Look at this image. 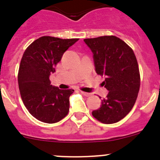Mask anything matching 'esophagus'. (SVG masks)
<instances>
[{
    "label": "esophagus",
    "instance_id": "34e87169",
    "mask_svg": "<svg viewBox=\"0 0 160 160\" xmlns=\"http://www.w3.org/2000/svg\"><path fill=\"white\" fill-rule=\"evenodd\" d=\"M81 93H82V94H83V95H85V96H87V97H89V96H90V95H91V94H90V93L84 92V91H81Z\"/></svg>",
    "mask_w": 160,
    "mask_h": 160
}]
</instances>
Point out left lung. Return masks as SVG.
I'll return each instance as SVG.
<instances>
[{"label":"left lung","instance_id":"obj_1","mask_svg":"<svg viewBox=\"0 0 160 160\" xmlns=\"http://www.w3.org/2000/svg\"><path fill=\"white\" fill-rule=\"evenodd\" d=\"M84 42L93 53L96 73L105 77L102 85L109 91L92 115L102 123L118 122L131 111L139 91L136 57L128 44L115 36L87 38Z\"/></svg>","mask_w":160,"mask_h":160}]
</instances>
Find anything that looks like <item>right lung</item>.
<instances>
[{"instance_id":"add662e5","label":"right lung","mask_w":160,"mask_h":160,"mask_svg":"<svg viewBox=\"0 0 160 160\" xmlns=\"http://www.w3.org/2000/svg\"><path fill=\"white\" fill-rule=\"evenodd\" d=\"M78 38L61 39L43 36L31 43L24 52L18 85L24 105L32 116L46 123H55L67 115L70 96L73 90H60L50 84L49 76L63 53Z\"/></svg>"}]
</instances>
